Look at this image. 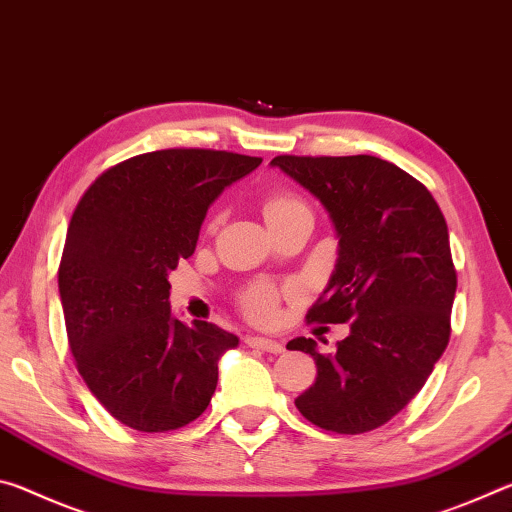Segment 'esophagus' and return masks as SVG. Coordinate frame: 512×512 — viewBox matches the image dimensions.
I'll return each mask as SVG.
<instances>
[{
    "label": "esophagus",
    "mask_w": 512,
    "mask_h": 512,
    "mask_svg": "<svg viewBox=\"0 0 512 512\" xmlns=\"http://www.w3.org/2000/svg\"><path fill=\"white\" fill-rule=\"evenodd\" d=\"M246 343L250 345V348H257V350H264V352H271V354H282L284 352V345L280 341L264 339V336H248Z\"/></svg>",
    "instance_id": "obj_1"
}]
</instances>
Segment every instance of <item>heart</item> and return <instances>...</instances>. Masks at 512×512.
<instances>
[{
	"mask_svg": "<svg viewBox=\"0 0 512 512\" xmlns=\"http://www.w3.org/2000/svg\"><path fill=\"white\" fill-rule=\"evenodd\" d=\"M307 207L302 203V198L291 192H273L266 196L264 201V214L266 221H273L277 216H284L289 212L302 210ZM277 300H280V293L273 287V284H253L244 296H241V305H244L246 314L255 320H271L277 311Z\"/></svg>",
	"mask_w": 512,
	"mask_h": 512,
	"instance_id": "1",
	"label": "heart"
}]
</instances>
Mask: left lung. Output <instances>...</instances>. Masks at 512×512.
Segmentation results:
<instances>
[{
	"label": "left lung",
	"instance_id": "obj_1",
	"mask_svg": "<svg viewBox=\"0 0 512 512\" xmlns=\"http://www.w3.org/2000/svg\"><path fill=\"white\" fill-rule=\"evenodd\" d=\"M271 164L323 203L339 237L307 323H350L329 354L305 336L289 341L318 368L296 406L325 431H372L420 393L449 343L456 268L445 216L427 187L375 155H277Z\"/></svg>",
	"mask_w": 512,
	"mask_h": 512
}]
</instances>
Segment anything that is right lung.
Wrapping results in <instances>:
<instances>
[{"label":"right lung","mask_w":512,"mask_h":512,"mask_svg":"<svg viewBox=\"0 0 512 512\" xmlns=\"http://www.w3.org/2000/svg\"><path fill=\"white\" fill-rule=\"evenodd\" d=\"M262 158L164 149L115 164L69 221L58 291L69 350L92 395L126 427H185L210 404L239 339L171 316L169 273L194 255L207 207Z\"/></svg>","instance_id":"1"}]
</instances>
